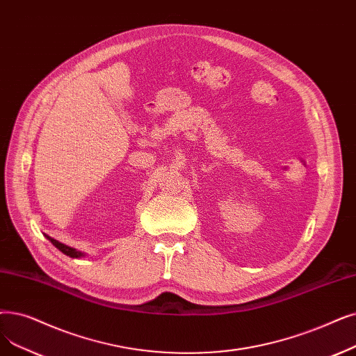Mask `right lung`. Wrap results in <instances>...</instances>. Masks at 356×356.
<instances>
[{
    "instance_id": "right-lung-1",
    "label": "right lung",
    "mask_w": 356,
    "mask_h": 356,
    "mask_svg": "<svg viewBox=\"0 0 356 356\" xmlns=\"http://www.w3.org/2000/svg\"><path fill=\"white\" fill-rule=\"evenodd\" d=\"M44 237L48 238L58 250H60L63 252L64 254H67V256H70V257H80V256H83V253L80 252V250H76V249H72V247H70V245H67V244H64V243H59L58 240H55V238H52V237H49L48 234H44Z\"/></svg>"
}]
</instances>
